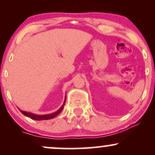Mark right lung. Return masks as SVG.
I'll return each instance as SVG.
<instances>
[{
    "label": "right lung",
    "instance_id": "add662e5",
    "mask_svg": "<svg viewBox=\"0 0 155 155\" xmlns=\"http://www.w3.org/2000/svg\"><path fill=\"white\" fill-rule=\"evenodd\" d=\"M65 101H64L63 106H61V107L60 108L59 110H58L57 111H55L54 113L53 114H47V115H37V114H32V113H29V112H26V111H20L22 112L24 115H25V116L30 117V118H31L32 120H49V119H51V118H54L57 116V115L58 114H60V112L63 111V107L64 106H65Z\"/></svg>",
    "mask_w": 155,
    "mask_h": 155
}]
</instances>
